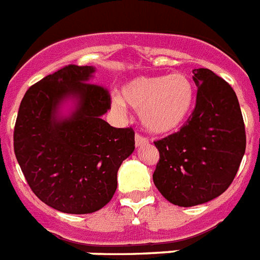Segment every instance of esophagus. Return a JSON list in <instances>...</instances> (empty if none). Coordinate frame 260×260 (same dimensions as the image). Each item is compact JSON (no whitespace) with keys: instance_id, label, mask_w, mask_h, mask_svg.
Listing matches in <instances>:
<instances>
[{"instance_id":"esophagus-1","label":"esophagus","mask_w":260,"mask_h":260,"mask_svg":"<svg viewBox=\"0 0 260 260\" xmlns=\"http://www.w3.org/2000/svg\"><path fill=\"white\" fill-rule=\"evenodd\" d=\"M148 143H149V140H148L147 137H144L143 135L140 134H136V136H135V144H136V147H143V145H147Z\"/></svg>"}]
</instances>
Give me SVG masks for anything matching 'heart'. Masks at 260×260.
Instances as JSON below:
<instances>
[{
	"mask_svg": "<svg viewBox=\"0 0 260 260\" xmlns=\"http://www.w3.org/2000/svg\"><path fill=\"white\" fill-rule=\"evenodd\" d=\"M113 104L123 108L129 104L140 111L141 123L153 134H168L186 120L193 103V86L182 73L167 76H141L121 88Z\"/></svg>",
	"mask_w": 260,
	"mask_h": 260,
	"instance_id": "1",
	"label": "heart"
}]
</instances>
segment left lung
<instances>
[{"label": "left lung", "instance_id": "obj_1", "mask_svg": "<svg viewBox=\"0 0 260 260\" xmlns=\"http://www.w3.org/2000/svg\"><path fill=\"white\" fill-rule=\"evenodd\" d=\"M193 73V112L178 132L154 141L160 153L154 185L169 202L184 208L221 196L246 150L245 123L234 89L211 70Z\"/></svg>", "mask_w": 260, "mask_h": 260}]
</instances>
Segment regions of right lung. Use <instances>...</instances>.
<instances>
[{
  "label": "right lung",
  "mask_w": 260,
  "mask_h": 260,
  "mask_svg": "<svg viewBox=\"0 0 260 260\" xmlns=\"http://www.w3.org/2000/svg\"><path fill=\"white\" fill-rule=\"evenodd\" d=\"M91 66L69 64L32 84L19 106L14 153L32 193L69 214L106 206L117 187V171L135 149V131L102 119L111 108L110 91L89 82ZM80 99L69 119H56L64 97Z\"/></svg>",
  "instance_id": "obj_1"
}]
</instances>
